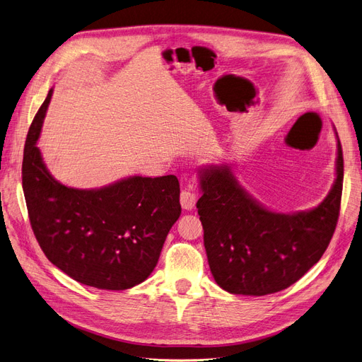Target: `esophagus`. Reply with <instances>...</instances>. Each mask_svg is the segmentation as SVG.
Masks as SVG:
<instances>
[{"label": "esophagus", "mask_w": 362, "mask_h": 362, "mask_svg": "<svg viewBox=\"0 0 362 362\" xmlns=\"http://www.w3.org/2000/svg\"><path fill=\"white\" fill-rule=\"evenodd\" d=\"M197 199H198L197 194L192 192V191H189V189H185V191H182V194H180V204H182L183 210H187V211L194 210Z\"/></svg>", "instance_id": "34e87169"}]
</instances>
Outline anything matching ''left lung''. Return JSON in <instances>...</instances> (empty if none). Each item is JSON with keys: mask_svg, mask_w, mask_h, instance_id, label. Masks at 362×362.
Instances as JSON below:
<instances>
[{"mask_svg": "<svg viewBox=\"0 0 362 362\" xmlns=\"http://www.w3.org/2000/svg\"><path fill=\"white\" fill-rule=\"evenodd\" d=\"M336 138L333 186L325 199L305 211L284 214L265 208L238 182L233 164L199 168L202 195L197 208L208 264L221 289L250 296L276 293L320 261L336 229L344 185L337 133Z\"/></svg>", "mask_w": 362, "mask_h": 362, "instance_id": "left-lung-1", "label": "left lung"}]
</instances>
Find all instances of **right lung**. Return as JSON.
<instances>
[{
	"instance_id": "obj_1",
	"label": "right lung",
	"mask_w": 362,
	"mask_h": 362,
	"mask_svg": "<svg viewBox=\"0 0 362 362\" xmlns=\"http://www.w3.org/2000/svg\"><path fill=\"white\" fill-rule=\"evenodd\" d=\"M52 97L30 124L22 183L32 230L45 257L86 286L124 291L148 279L177 218L176 176H130L95 189L60 183L36 146Z\"/></svg>"
}]
</instances>
